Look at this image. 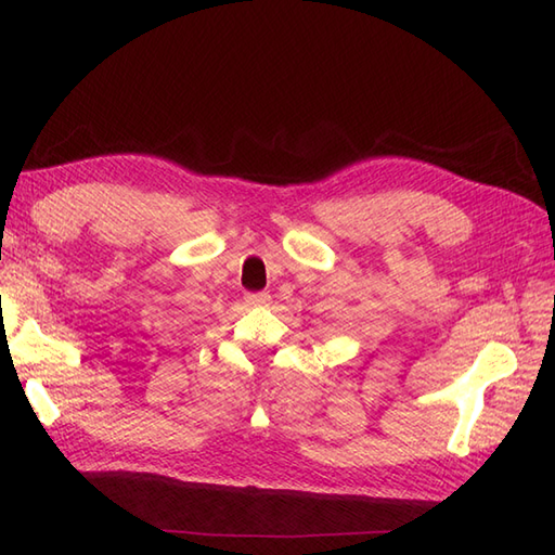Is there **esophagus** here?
<instances>
[{"mask_svg": "<svg viewBox=\"0 0 555 555\" xmlns=\"http://www.w3.org/2000/svg\"><path fill=\"white\" fill-rule=\"evenodd\" d=\"M245 302L255 305V308H264V305L271 302V296H269V293H247Z\"/></svg>", "mask_w": 555, "mask_h": 555, "instance_id": "1", "label": "esophagus"}]
</instances>
